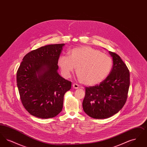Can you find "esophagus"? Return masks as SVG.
I'll use <instances>...</instances> for the list:
<instances>
[{"instance_id": "34e87169", "label": "esophagus", "mask_w": 147, "mask_h": 147, "mask_svg": "<svg viewBox=\"0 0 147 147\" xmlns=\"http://www.w3.org/2000/svg\"><path fill=\"white\" fill-rule=\"evenodd\" d=\"M73 88L76 89H78L79 88V85L78 84H76V83H74L73 84Z\"/></svg>"}]
</instances>
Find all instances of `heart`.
I'll list each match as a JSON object with an SVG mask.
<instances>
[{
  "label": "heart",
  "instance_id": "b5f03b06",
  "mask_svg": "<svg viewBox=\"0 0 147 147\" xmlns=\"http://www.w3.org/2000/svg\"><path fill=\"white\" fill-rule=\"evenodd\" d=\"M57 63L65 78L76 67L80 82L87 85L98 84L110 74L113 65L110 56L89 46H82L71 49L68 57L61 56Z\"/></svg>",
  "mask_w": 147,
  "mask_h": 147
}]
</instances>
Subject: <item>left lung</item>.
I'll list each match as a JSON object with an SVG mask.
<instances>
[{"label":"left lung","instance_id":"8db88e82","mask_svg":"<svg viewBox=\"0 0 147 147\" xmlns=\"http://www.w3.org/2000/svg\"><path fill=\"white\" fill-rule=\"evenodd\" d=\"M113 66L100 84L85 88L83 101L84 112L92 118L104 119L117 113L126 103L129 87V71L116 53L109 51Z\"/></svg>","mask_w":147,"mask_h":147}]
</instances>
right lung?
<instances>
[{
	"label": "right lung",
	"mask_w": 147,
	"mask_h": 147,
	"mask_svg": "<svg viewBox=\"0 0 147 147\" xmlns=\"http://www.w3.org/2000/svg\"><path fill=\"white\" fill-rule=\"evenodd\" d=\"M64 45H49L31 51L17 71L22 104L35 117L52 118L62 110L64 95L71 85L58 73L57 61Z\"/></svg>",
	"instance_id": "1"
}]
</instances>
